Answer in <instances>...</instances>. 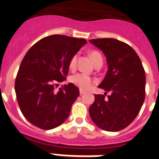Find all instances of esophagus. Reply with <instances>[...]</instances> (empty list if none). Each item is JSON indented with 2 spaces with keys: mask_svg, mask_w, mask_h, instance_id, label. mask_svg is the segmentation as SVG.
I'll list each match as a JSON object with an SVG mask.
<instances>
[{
  "mask_svg": "<svg viewBox=\"0 0 159 159\" xmlns=\"http://www.w3.org/2000/svg\"><path fill=\"white\" fill-rule=\"evenodd\" d=\"M84 93H85V91L83 90V89H80V94L82 95L84 94Z\"/></svg>",
  "mask_w": 159,
  "mask_h": 159,
  "instance_id": "1",
  "label": "esophagus"
}]
</instances>
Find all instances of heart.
<instances>
[{
    "label": "heart",
    "instance_id": "heart-1",
    "mask_svg": "<svg viewBox=\"0 0 159 159\" xmlns=\"http://www.w3.org/2000/svg\"><path fill=\"white\" fill-rule=\"evenodd\" d=\"M89 57H90V58L92 59L94 64L98 61L102 60L101 54L98 52H97V51L90 52ZM76 64H77V55H74V56L72 57V58L70 61V68L74 69ZM70 80L72 83L74 84L78 87H79L80 89H89L92 86V85H93V80H92V78L89 76L86 75L85 74H82V73H78V74L72 75L70 77Z\"/></svg>",
    "mask_w": 159,
    "mask_h": 159
}]
</instances>
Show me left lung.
<instances>
[{
	"label": "left lung",
	"mask_w": 159,
	"mask_h": 159,
	"mask_svg": "<svg viewBox=\"0 0 159 159\" xmlns=\"http://www.w3.org/2000/svg\"><path fill=\"white\" fill-rule=\"evenodd\" d=\"M89 42L102 51L107 61L108 70L98 87L111 93L107 98L94 95L89 116L101 129L121 130L135 119L144 102L146 75L143 64L136 52L122 41L100 38Z\"/></svg>",
	"instance_id": "1"
}]
</instances>
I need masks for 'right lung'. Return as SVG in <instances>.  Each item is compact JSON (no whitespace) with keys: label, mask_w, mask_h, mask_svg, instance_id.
I'll list each match as a JSON object with an SVG mask.
<instances>
[{"label":"right lung","mask_w":159,"mask_h":159,"mask_svg":"<svg viewBox=\"0 0 159 159\" xmlns=\"http://www.w3.org/2000/svg\"><path fill=\"white\" fill-rule=\"evenodd\" d=\"M87 41L64 35H52L34 44L22 60L15 81V92L21 113L30 123L43 129L56 128L70 115L79 89L66 79L72 57Z\"/></svg>","instance_id":"1"}]
</instances>
